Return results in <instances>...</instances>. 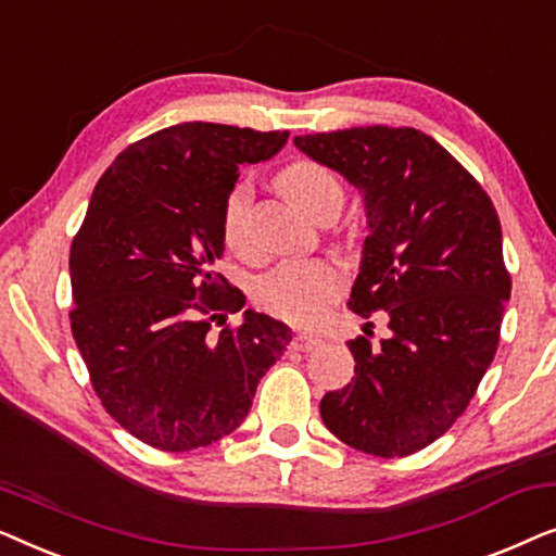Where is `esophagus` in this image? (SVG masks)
I'll return each mask as SVG.
<instances>
[{
	"mask_svg": "<svg viewBox=\"0 0 556 556\" xmlns=\"http://www.w3.org/2000/svg\"><path fill=\"white\" fill-rule=\"evenodd\" d=\"M324 341L314 337V333H295L293 337V349H299V352H314V349L321 346Z\"/></svg>",
	"mask_w": 556,
	"mask_h": 556,
	"instance_id": "obj_1",
	"label": "esophagus"
}]
</instances>
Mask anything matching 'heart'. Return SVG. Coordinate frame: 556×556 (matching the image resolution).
Returning <instances> with one entry per match:
<instances>
[{"instance_id": "obj_1", "label": "heart", "mask_w": 556, "mask_h": 556, "mask_svg": "<svg viewBox=\"0 0 556 556\" xmlns=\"http://www.w3.org/2000/svg\"><path fill=\"white\" fill-rule=\"evenodd\" d=\"M276 187L303 215L316 217L324 210H341L344 189L326 166L299 159L278 172ZM250 210V187L238 185L225 200L223 232L230 248H240L245 240ZM344 278L339 268L326 261H291L273 270L257 288V299L273 314L293 324H314L337 299Z\"/></svg>"}]
</instances>
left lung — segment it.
I'll list each match as a JSON object with an SVG mask.
<instances>
[{
  "instance_id": "left-lung-1",
  "label": "left lung",
  "mask_w": 556,
  "mask_h": 556,
  "mask_svg": "<svg viewBox=\"0 0 556 556\" xmlns=\"http://www.w3.org/2000/svg\"><path fill=\"white\" fill-rule=\"evenodd\" d=\"M293 143L362 194L369 235L349 308L390 321L379 344L369 333L349 341L354 377L324 394L321 420L379 458L422 451L463 415L496 354L511 295L496 210L417 128L359 126Z\"/></svg>"
}]
</instances>
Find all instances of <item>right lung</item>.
Segmentation results:
<instances>
[{"label": "right lung", "instance_id": "right-lung-1", "mask_svg": "<svg viewBox=\"0 0 556 556\" xmlns=\"http://www.w3.org/2000/svg\"><path fill=\"white\" fill-rule=\"evenodd\" d=\"M288 131L189 121L121 151L93 189L71 248L73 339L105 413L159 451L217 443L245 420L257 382L293 331L248 308L219 276L225 200L245 164Z\"/></svg>", "mask_w": 556, "mask_h": 556}]
</instances>
